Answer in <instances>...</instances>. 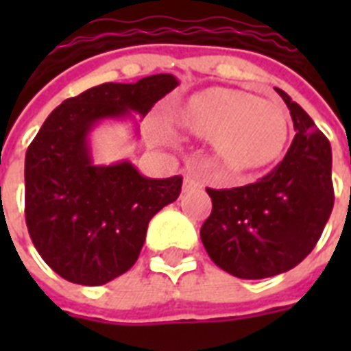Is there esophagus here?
I'll return each instance as SVG.
<instances>
[{
    "label": "esophagus",
    "mask_w": 351,
    "mask_h": 351,
    "mask_svg": "<svg viewBox=\"0 0 351 351\" xmlns=\"http://www.w3.org/2000/svg\"><path fill=\"white\" fill-rule=\"evenodd\" d=\"M204 186V176L202 173L198 171H191L184 176V191H189V189H195V187Z\"/></svg>",
    "instance_id": "obj_1"
}]
</instances>
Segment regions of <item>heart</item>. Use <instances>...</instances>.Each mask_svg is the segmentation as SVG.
Instances as JSON below:
<instances>
[{
  "mask_svg": "<svg viewBox=\"0 0 351 351\" xmlns=\"http://www.w3.org/2000/svg\"><path fill=\"white\" fill-rule=\"evenodd\" d=\"M186 131L215 138L217 151L237 169H261L277 158L288 138V118L275 101L237 89H208L178 109Z\"/></svg>",
  "mask_w": 351,
  "mask_h": 351,
  "instance_id": "heart-1",
  "label": "heart"
}]
</instances>
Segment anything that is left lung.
I'll use <instances>...</instances> for the list:
<instances>
[{
    "mask_svg": "<svg viewBox=\"0 0 351 351\" xmlns=\"http://www.w3.org/2000/svg\"><path fill=\"white\" fill-rule=\"evenodd\" d=\"M289 109L295 138L261 180L211 189L213 211L200 239L209 258L239 278L289 271L310 255L333 209L332 147L308 112L277 89Z\"/></svg>",
    "mask_w": 351,
    "mask_h": 351,
    "instance_id": "obj_1",
    "label": "left lung"
}]
</instances>
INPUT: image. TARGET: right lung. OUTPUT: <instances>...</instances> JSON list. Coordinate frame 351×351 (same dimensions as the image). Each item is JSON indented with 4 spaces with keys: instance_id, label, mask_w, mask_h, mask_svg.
Listing matches in <instances>:
<instances>
[{
    "instance_id": "1",
    "label": "right lung",
    "mask_w": 351,
    "mask_h": 351,
    "mask_svg": "<svg viewBox=\"0 0 351 351\" xmlns=\"http://www.w3.org/2000/svg\"><path fill=\"white\" fill-rule=\"evenodd\" d=\"M173 74L101 84L49 114L25 154V222L41 258L69 282L101 286L131 269L149 220L182 191V176L145 178L131 162L95 165L87 134L100 120L145 117L175 89Z\"/></svg>"
}]
</instances>
